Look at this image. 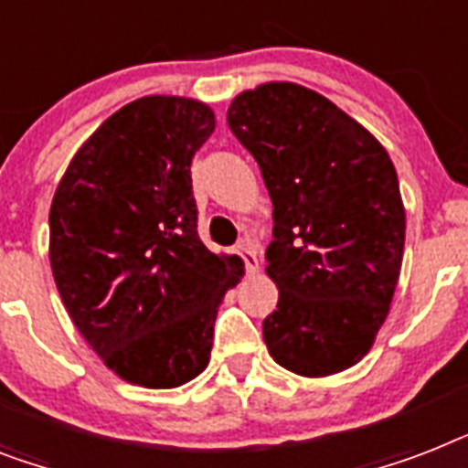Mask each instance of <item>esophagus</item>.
<instances>
[{"label": "esophagus", "mask_w": 468, "mask_h": 468, "mask_svg": "<svg viewBox=\"0 0 468 468\" xmlns=\"http://www.w3.org/2000/svg\"><path fill=\"white\" fill-rule=\"evenodd\" d=\"M233 252L238 254V257H240L242 261H245L247 273H257V271H260V260H257V252H254L252 247H250V245H238L233 250Z\"/></svg>", "instance_id": "1"}]
</instances>
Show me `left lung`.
<instances>
[{
    "instance_id": "8db88e82",
    "label": "left lung",
    "mask_w": 468,
    "mask_h": 468,
    "mask_svg": "<svg viewBox=\"0 0 468 468\" xmlns=\"http://www.w3.org/2000/svg\"><path fill=\"white\" fill-rule=\"evenodd\" d=\"M228 127L260 163L273 204L267 273L279 305L261 332L281 367L326 378L356 366L389 314L406 214L385 146L317 90H242Z\"/></svg>"
}]
</instances>
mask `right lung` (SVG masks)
Listing matches in <instances>:
<instances>
[{
  "label": "right lung",
  "mask_w": 468,
  "mask_h": 468,
  "mask_svg": "<svg viewBox=\"0 0 468 468\" xmlns=\"http://www.w3.org/2000/svg\"><path fill=\"white\" fill-rule=\"evenodd\" d=\"M214 110L146 96L86 139L49 207V264L71 322L132 385L173 389L211 358L214 322L242 260L197 233L192 158Z\"/></svg>",
  "instance_id": "obj_1"
}]
</instances>
